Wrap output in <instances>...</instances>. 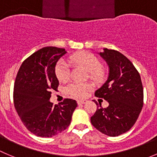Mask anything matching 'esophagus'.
Here are the masks:
<instances>
[{
    "instance_id": "34e87169",
    "label": "esophagus",
    "mask_w": 157,
    "mask_h": 157,
    "mask_svg": "<svg viewBox=\"0 0 157 157\" xmlns=\"http://www.w3.org/2000/svg\"><path fill=\"white\" fill-rule=\"evenodd\" d=\"M78 105H82V104H85L87 102V100L86 99H83V100H78Z\"/></svg>"
}]
</instances>
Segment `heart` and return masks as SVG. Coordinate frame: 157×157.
<instances>
[{
	"label": "heart",
	"instance_id": "b5f03b06",
	"mask_svg": "<svg viewBox=\"0 0 157 157\" xmlns=\"http://www.w3.org/2000/svg\"><path fill=\"white\" fill-rule=\"evenodd\" d=\"M70 63L82 67L89 72L91 79L95 82H100L105 76V70L101 67V62L93 54L89 52H81L70 56ZM65 59H61L55 66V75L60 82H65L70 77V64ZM91 89L88 83H70L67 86L68 93L75 98H83Z\"/></svg>",
	"mask_w": 157,
	"mask_h": 157
}]
</instances>
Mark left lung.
I'll return each mask as SVG.
<instances>
[{
	"instance_id": "obj_1",
	"label": "left lung",
	"mask_w": 157,
	"mask_h": 157,
	"mask_svg": "<svg viewBox=\"0 0 157 157\" xmlns=\"http://www.w3.org/2000/svg\"><path fill=\"white\" fill-rule=\"evenodd\" d=\"M98 55L109 67L107 80L95 92V96L109 102L91 117L95 129L109 136H118L135 124L143 105L141 78L132 62L119 52L103 48Z\"/></svg>"
}]
</instances>
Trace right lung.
Instances as JSON below:
<instances>
[{
  "label": "right lung",
  "instance_id": "add662e5",
  "mask_svg": "<svg viewBox=\"0 0 157 157\" xmlns=\"http://www.w3.org/2000/svg\"><path fill=\"white\" fill-rule=\"evenodd\" d=\"M66 53L65 48H42L22 63L16 76L14 107L27 129L38 136L52 137L65 130L77 107L71 98L55 105L49 101L51 90L59 84L55 66Z\"/></svg>",
  "mask_w": 157,
  "mask_h": 157
}]
</instances>
